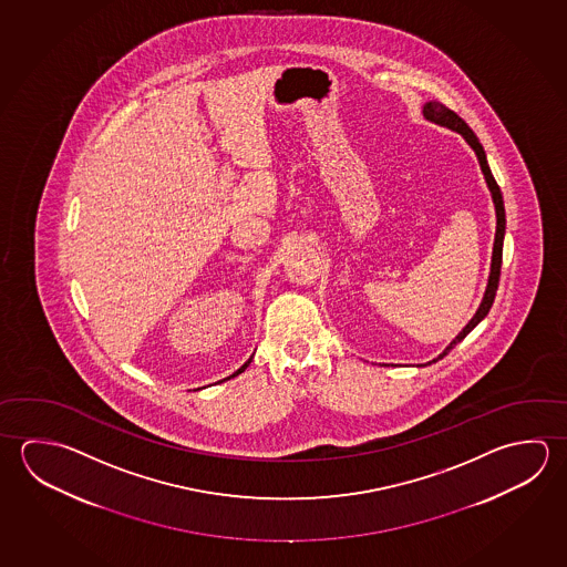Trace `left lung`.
<instances>
[{"label":"left lung","instance_id":"8db88e82","mask_svg":"<svg viewBox=\"0 0 567 567\" xmlns=\"http://www.w3.org/2000/svg\"><path fill=\"white\" fill-rule=\"evenodd\" d=\"M424 117H426L427 121H432V123H436V125H442V127H447V130L456 131V133H460V135L467 141V145H470V147L474 150V153H476L477 161H480V167H482V173H484V177H486L487 187H489V193H492V199H494V205H496V239H494L492 269H489V279H487L486 292H484L482 305L477 308L474 318H472V320L467 322L466 327H464V330H462V332H460V334L450 342V347H447L446 350L437 357L444 358L452 348L456 347L460 340H464L466 334H470V332L476 328L480 320H484V318H486L487 312H489V308L494 305L497 282H499V269H502V249H504V233H506V210H504L502 190L497 187L496 179H494V175H492V171H489V165H487L484 147H482V143L477 141L476 133L467 127L466 121L462 120V117H460L457 113H454V111L447 110L446 105H442L440 101H427L426 105H424ZM437 358H434L432 362H436ZM427 364H430V362H427Z\"/></svg>","mask_w":567,"mask_h":567}]
</instances>
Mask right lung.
<instances>
[{"mask_svg": "<svg viewBox=\"0 0 567 567\" xmlns=\"http://www.w3.org/2000/svg\"><path fill=\"white\" fill-rule=\"evenodd\" d=\"M249 364H250V358H249V360H247V362H245V364H243V367L239 368V370H237V372H235V374H230L229 378L239 377L240 372H245V368L249 367ZM229 378H225V380H229ZM220 382H223V380H220Z\"/></svg>", "mask_w": 567, "mask_h": 567, "instance_id": "1", "label": "right lung"}]
</instances>
